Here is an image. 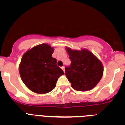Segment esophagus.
I'll list each match as a JSON object with an SVG mask.
<instances>
[{
  "label": "esophagus",
  "mask_w": 125,
  "mask_h": 125,
  "mask_svg": "<svg viewBox=\"0 0 125 125\" xmlns=\"http://www.w3.org/2000/svg\"><path fill=\"white\" fill-rule=\"evenodd\" d=\"M62 68V70H63V71H64V72H65V66H62V68Z\"/></svg>",
  "instance_id": "obj_1"
}]
</instances>
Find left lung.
<instances>
[{
	"label": "left lung",
	"mask_w": 125,
	"mask_h": 125,
	"mask_svg": "<svg viewBox=\"0 0 125 125\" xmlns=\"http://www.w3.org/2000/svg\"><path fill=\"white\" fill-rule=\"evenodd\" d=\"M71 65L65 68V75L71 86L79 91L94 88L102 79L103 68L101 62L86 49L73 50L66 48Z\"/></svg>",
	"instance_id": "8db88e82"
}]
</instances>
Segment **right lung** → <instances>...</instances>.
Listing matches in <instances>:
<instances>
[{"label":"right lung","instance_id":"obj_1","mask_svg":"<svg viewBox=\"0 0 125 125\" xmlns=\"http://www.w3.org/2000/svg\"><path fill=\"white\" fill-rule=\"evenodd\" d=\"M54 49L46 43L28 50L19 66L21 77L26 87L37 94H45L55 87L58 78L64 72L52 57Z\"/></svg>","mask_w":125,"mask_h":125}]
</instances>
